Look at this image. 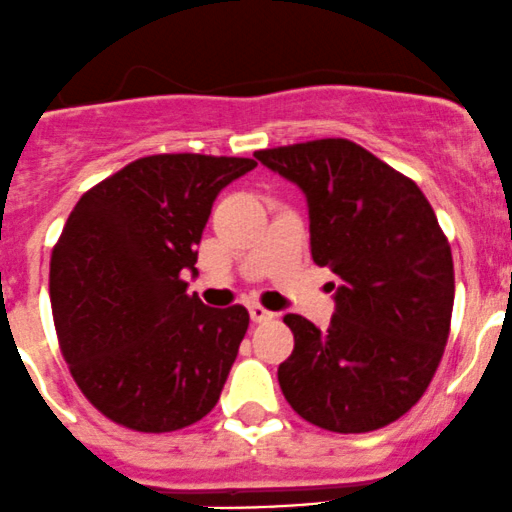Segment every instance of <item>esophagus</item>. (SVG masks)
<instances>
[{
	"label": "esophagus",
	"instance_id": "1",
	"mask_svg": "<svg viewBox=\"0 0 512 512\" xmlns=\"http://www.w3.org/2000/svg\"><path fill=\"white\" fill-rule=\"evenodd\" d=\"M247 312H250V319H252V322H255V324L270 322V319L275 317V314H272L270 309L260 307V304H250V307H247Z\"/></svg>",
	"mask_w": 512,
	"mask_h": 512
}]
</instances>
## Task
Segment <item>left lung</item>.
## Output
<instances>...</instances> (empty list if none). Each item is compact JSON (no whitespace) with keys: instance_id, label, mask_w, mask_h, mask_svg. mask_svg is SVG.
<instances>
[{"instance_id":"obj_1","label":"left lung","mask_w":512,"mask_h":512,"mask_svg":"<svg viewBox=\"0 0 512 512\" xmlns=\"http://www.w3.org/2000/svg\"><path fill=\"white\" fill-rule=\"evenodd\" d=\"M255 158L302 190L312 260L342 280L327 329L285 317L294 352L277 369L282 394L319 428L376 431L421 399L443 356L456 289L446 235L414 180L352 141Z\"/></svg>"}]
</instances>
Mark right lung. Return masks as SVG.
Wrapping results in <instances>:
<instances>
[{"instance_id":"right-lung-1","label":"right lung","mask_w":512,"mask_h":512,"mask_svg":"<svg viewBox=\"0 0 512 512\" xmlns=\"http://www.w3.org/2000/svg\"><path fill=\"white\" fill-rule=\"evenodd\" d=\"M250 158L133 160L81 195L51 252V312L86 399L121 426L178 431L215 409L250 324L188 294L200 237Z\"/></svg>"}]
</instances>
